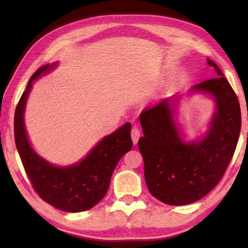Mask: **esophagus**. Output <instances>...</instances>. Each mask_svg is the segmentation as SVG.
Listing matches in <instances>:
<instances>
[{"mask_svg": "<svg viewBox=\"0 0 248 248\" xmlns=\"http://www.w3.org/2000/svg\"><path fill=\"white\" fill-rule=\"evenodd\" d=\"M140 136H141V134H140L139 128H138V127L132 128V130H131V138H132V141H133L134 144H136L137 142H138V140H139Z\"/></svg>", "mask_w": 248, "mask_h": 248, "instance_id": "obj_1", "label": "esophagus"}]
</instances>
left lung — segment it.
Returning a JSON list of instances; mask_svg holds the SVG:
<instances>
[{
	"label": "left lung",
	"instance_id": "left-lung-1",
	"mask_svg": "<svg viewBox=\"0 0 248 248\" xmlns=\"http://www.w3.org/2000/svg\"><path fill=\"white\" fill-rule=\"evenodd\" d=\"M217 77L192 87L211 94L217 112L203 140L185 143L173 120L170 99L144 108L140 123L144 137L138 142L144 161L145 183L151 194L170 205L199 200L223 177L236 149L242 125L237 96L222 71L207 59Z\"/></svg>",
	"mask_w": 248,
	"mask_h": 248
}]
</instances>
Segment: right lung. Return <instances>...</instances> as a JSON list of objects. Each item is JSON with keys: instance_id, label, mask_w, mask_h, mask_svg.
<instances>
[{"instance_id": "add662e5", "label": "right lung", "mask_w": 248, "mask_h": 248, "mask_svg": "<svg viewBox=\"0 0 248 248\" xmlns=\"http://www.w3.org/2000/svg\"><path fill=\"white\" fill-rule=\"evenodd\" d=\"M53 65L46 64L32 74L16 106L14 136L16 148L33 190L46 202L66 212H82L93 208L108 190L117 163L131 150V124H124L105 137L78 164L56 167L38 156L31 148L24 127V109L31 83Z\"/></svg>"}]
</instances>
